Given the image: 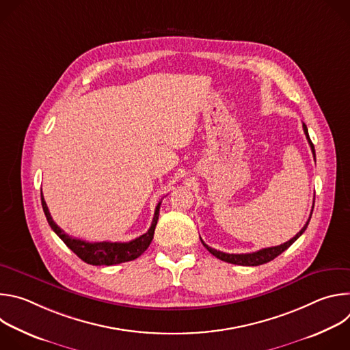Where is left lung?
Here are the masks:
<instances>
[{"label": "left lung", "mask_w": 350, "mask_h": 350, "mask_svg": "<svg viewBox=\"0 0 350 350\" xmlns=\"http://www.w3.org/2000/svg\"><path fill=\"white\" fill-rule=\"evenodd\" d=\"M304 131H305V135H306V138H308V141H309V145H310V148H312V152H313V157H314V161H316L314 145H313V142H312V139H310V137H309V131H308V127H306L305 123H304ZM312 213H313V209H312ZM310 217H312V215H310ZM310 217H309V220L306 221V224L304 226V228H302L301 231H299L292 239H289V241H286V242H284V243H281V245H278V246L265 247V249H260V251L252 252V254H226V252H220V251H217V249H213V247L208 246L202 239H201V241H202L204 246L208 249V251H209L213 256H216L217 259H220V260H223V262L232 263V265H239V266H259V265H265V263H267V262L275 259L278 255H281L284 251H286V249H288L299 237H301V235L305 232V230L308 228V224H309V221H310Z\"/></svg>", "instance_id": "left-lung-1"}]
</instances>
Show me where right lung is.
<instances>
[{"label":"right lung","instance_id":"right-lung-1","mask_svg":"<svg viewBox=\"0 0 350 350\" xmlns=\"http://www.w3.org/2000/svg\"><path fill=\"white\" fill-rule=\"evenodd\" d=\"M161 204L162 202L157 205L151 227H149V230L145 234L139 235L138 238L129 242H109V241L88 242V241L77 239L65 234L64 230H61V227L55 224L51 215H49L48 206L44 201V196L41 192V205H42V211L45 213L48 224L51 226L54 232L66 243V246L72 252H75L83 262L92 266H112V265H119V263L130 262L139 258L146 251L149 243L152 242L155 227L159 219Z\"/></svg>","mask_w":350,"mask_h":350}]
</instances>
